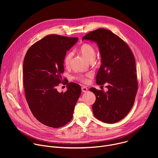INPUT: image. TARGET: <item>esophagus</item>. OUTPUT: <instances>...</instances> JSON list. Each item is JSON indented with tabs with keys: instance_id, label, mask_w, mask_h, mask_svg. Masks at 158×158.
<instances>
[{
	"instance_id": "obj_1",
	"label": "esophagus",
	"mask_w": 158,
	"mask_h": 158,
	"mask_svg": "<svg viewBox=\"0 0 158 158\" xmlns=\"http://www.w3.org/2000/svg\"><path fill=\"white\" fill-rule=\"evenodd\" d=\"M81 89H82V93H86L87 91V90H88V89L85 86H82Z\"/></svg>"
}]
</instances>
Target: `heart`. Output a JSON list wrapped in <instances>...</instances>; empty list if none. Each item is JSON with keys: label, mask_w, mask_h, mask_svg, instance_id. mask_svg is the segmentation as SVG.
Segmentation results:
<instances>
[{"label": "heart", "mask_w": 158, "mask_h": 158, "mask_svg": "<svg viewBox=\"0 0 158 158\" xmlns=\"http://www.w3.org/2000/svg\"><path fill=\"white\" fill-rule=\"evenodd\" d=\"M79 51L80 53L89 61L93 62L94 60L96 57V50L93 45L90 44L89 43H84L82 45H81V47L79 49ZM73 57V52H69L65 55L64 60V65H65V67H68L71 65ZM92 76H93V74L91 73H87L86 74H79L74 76V79L82 82H87L88 81L87 77H91Z\"/></svg>", "instance_id": "obj_1"}]
</instances>
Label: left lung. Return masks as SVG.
<instances>
[{
	"label": "left lung",
	"instance_id": "8db88e82",
	"mask_svg": "<svg viewBox=\"0 0 158 158\" xmlns=\"http://www.w3.org/2000/svg\"><path fill=\"white\" fill-rule=\"evenodd\" d=\"M94 41L101 56L97 84H107V92L94 87L96 99L93 105L94 116L109 124L123 119L133 106L138 85L136 61L128 45L119 36L105 29L90 32L82 40Z\"/></svg>",
	"mask_w": 158,
	"mask_h": 158
}]
</instances>
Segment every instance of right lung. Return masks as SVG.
I'll list each match as a JSON object with an SVG mask.
<instances>
[{"label": "right lung", "mask_w": 158, "mask_h": 158, "mask_svg": "<svg viewBox=\"0 0 158 158\" xmlns=\"http://www.w3.org/2000/svg\"><path fill=\"white\" fill-rule=\"evenodd\" d=\"M77 40V37L51 34L31 46L24 57L26 99L33 116L47 126L59 128L73 118L81 93V86L69 82L67 91L61 93L57 91V86L63 84L61 74L64 71L66 52Z\"/></svg>", "instance_id": "add662e5"}]
</instances>
